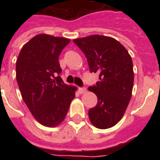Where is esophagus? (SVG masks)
<instances>
[{
    "label": "esophagus",
    "instance_id": "1",
    "mask_svg": "<svg viewBox=\"0 0 160 160\" xmlns=\"http://www.w3.org/2000/svg\"><path fill=\"white\" fill-rule=\"evenodd\" d=\"M86 92H87V89L85 87H79V92L80 93H85Z\"/></svg>",
    "mask_w": 160,
    "mask_h": 160
}]
</instances>
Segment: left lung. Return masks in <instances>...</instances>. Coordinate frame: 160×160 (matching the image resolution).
I'll use <instances>...</instances> for the list:
<instances>
[{
    "mask_svg": "<svg viewBox=\"0 0 160 160\" xmlns=\"http://www.w3.org/2000/svg\"><path fill=\"white\" fill-rule=\"evenodd\" d=\"M73 42L85 54L91 72L99 73V81L88 88L98 97L97 105L88 111L91 122L101 129L113 127L123 117L132 96L134 70L130 55L110 37L92 35Z\"/></svg>",
    "mask_w": 160,
    "mask_h": 160,
    "instance_id": "1",
    "label": "left lung"
}]
</instances>
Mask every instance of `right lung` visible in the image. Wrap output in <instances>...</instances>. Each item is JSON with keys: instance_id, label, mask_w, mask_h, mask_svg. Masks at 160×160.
<instances>
[{"instance_id": "add662e5", "label": "right lung", "mask_w": 160, "mask_h": 160, "mask_svg": "<svg viewBox=\"0 0 160 160\" xmlns=\"http://www.w3.org/2000/svg\"><path fill=\"white\" fill-rule=\"evenodd\" d=\"M70 39L37 35L23 46L16 62V80L31 113L46 127L59 125L75 97L76 87L63 82L59 56Z\"/></svg>"}]
</instances>
